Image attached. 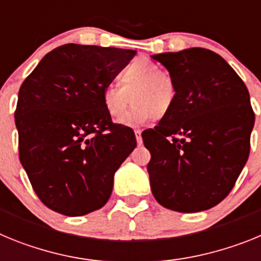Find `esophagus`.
<instances>
[{"instance_id": "1", "label": "esophagus", "mask_w": 261, "mask_h": 261, "mask_svg": "<svg viewBox=\"0 0 261 261\" xmlns=\"http://www.w3.org/2000/svg\"><path fill=\"white\" fill-rule=\"evenodd\" d=\"M141 129H135V135H136V140H137L138 145H142V137H141Z\"/></svg>"}]
</instances>
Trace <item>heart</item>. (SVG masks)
<instances>
[{
  "label": "heart",
  "mask_w": 261,
  "mask_h": 261,
  "mask_svg": "<svg viewBox=\"0 0 261 261\" xmlns=\"http://www.w3.org/2000/svg\"><path fill=\"white\" fill-rule=\"evenodd\" d=\"M123 85L111 84L102 94L108 114L120 119L135 98L136 105L120 123L136 126L154 116L162 117L176 100L175 81L167 71L149 60H136L121 74Z\"/></svg>",
  "instance_id": "obj_1"
}]
</instances>
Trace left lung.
<instances>
[{"label": "left lung", "mask_w": 261, "mask_h": 261, "mask_svg": "<svg viewBox=\"0 0 261 261\" xmlns=\"http://www.w3.org/2000/svg\"><path fill=\"white\" fill-rule=\"evenodd\" d=\"M151 57L176 86L171 110L142 133L151 192L171 211H206L229 195L250 155V94L234 69L205 48Z\"/></svg>", "instance_id": "1"}]
</instances>
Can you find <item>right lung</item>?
<instances>
[{"mask_svg":"<svg viewBox=\"0 0 261 261\" xmlns=\"http://www.w3.org/2000/svg\"><path fill=\"white\" fill-rule=\"evenodd\" d=\"M136 50L65 44L47 53L18 94L19 159L40 201L69 217L108 201L114 175L136 147L112 123L102 94Z\"/></svg>","mask_w":261,"mask_h":261,"instance_id":"obj_1","label":"right lung"}]
</instances>
